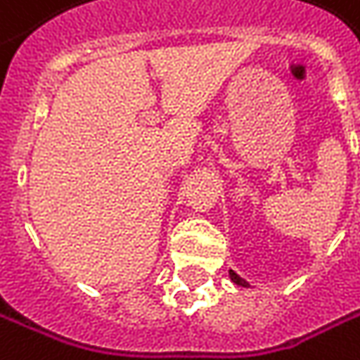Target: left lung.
<instances>
[{
	"mask_svg": "<svg viewBox=\"0 0 360 360\" xmlns=\"http://www.w3.org/2000/svg\"><path fill=\"white\" fill-rule=\"evenodd\" d=\"M229 277H231V281L235 283V285H241V287H249V283H247L245 279H241V277H239V275H237L235 271H229Z\"/></svg>",
	"mask_w": 360,
	"mask_h": 360,
	"instance_id": "1",
	"label": "left lung"
}]
</instances>
